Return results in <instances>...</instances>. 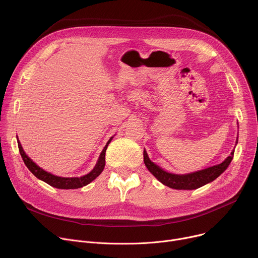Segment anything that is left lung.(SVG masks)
Segmentation results:
<instances>
[{
  "instance_id": "left-lung-1",
  "label": "left lung",
  "mask_w": 258,
  "mask_h": 258,
  "mask_svg": "<svg viewBox=\"0 0 258 258\" xmlns=\"http://www.w3.org/2000/svg\"><path fill=\"white\" fill-rule=\"evenodd\" d=\"M238 143V142H236ZM234 150L231 153V156H229L224 162L217 165L210 166L208 168L198 170L191 173L186 174H174L167 172L163 170L161 167L156 165L154 162H152L147 154V152L144 150V163L148 170L160 181L163 185L176 190H194L198 189L206 183L214 180L216 177H218L222 174L230 165L233 157H234Z\"/></svg>"
}]
</instances>
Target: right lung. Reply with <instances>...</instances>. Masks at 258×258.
<instances>
[{"label": "right lung", "instance_id": "add662e5", "mask_svg": "<svg viewBox=\"0 0 258 258\" xmlns=\"http://www.w3.org/2000/svg\"><path fill=\"white\" fill-rule=\"evenodd\" d=\"M112 138H110L109 141L107 142L106 146L104 147L103 151L100 154L98 162L95 165V167L93 168V170L90 173H88L86 175H83V176H80V177H62V176L54 175V174L44 170L39 165H36L25 154L18 138H17V143H18V148H19L20 155H21L26 167L31 171V173L33 175H35L39 179L47 182L48 185H50L54 188H58V189H79V188L87 186L88 183L93 181L103 171V169L105 167V153H106V150H107V147H108L109 143L111 142Z\"/></svg>", "mask_w": 258, "mask_h": 258}]
</instances>
